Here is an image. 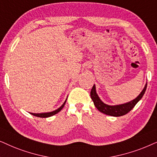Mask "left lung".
I'll use <instances>...</instances> for the list:
<instances>
[{
    "mask_svg": "<svg viewBox=\"0 0 157 157\" xmlns=\"http://www.w3.org/2000/svg\"><path fill=\"white\" fill-rule=\"evenodd\" d=\"M147 84H146L145 87L140 93V95L136 98V99L133 100L132 101L128 102V103L125 104H121V105H108L106 104L103 103V102L100 100V99L98 97L95 91V85H93V88H92L90 91V97L93 100L94 105L97 109L99 110L100 112L103 113L104 114L108 115V116L118 117L124 116L130 112L131 110L134 108V106L136 105V103L141 99L143 95L145 93L146 90H147Z\"/></svg>",
    "mask_w": 157,
    "mask_h": 157,
    "instance_id": "obj_1",
    "label": "left lung"
}]
</instances>
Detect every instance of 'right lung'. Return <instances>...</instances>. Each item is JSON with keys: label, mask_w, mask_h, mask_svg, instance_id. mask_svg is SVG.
Wrapping results in <instances>:
<instances>
[{"label": "right lung", "mask_w": 157, "mask_h": 157, "mask_svg": "<svg viewBox=\"0 0 157 157\" xmlns=\"http://www.w3.org/2000/svg\"><path fill=\"white\" fill-rule=\"evenodd\" d=\"M65 103H66V100L64 101V103H63V105H62L61 107L58 108L57 110H54V111L52 112H49V113H31V115H33V116H36V117H39V118H48V117H50V116H54V115L57 114L59 113L60 110H61L62 108H64V105H65Z\"/></svg>", "instance_id": "1"}]
</instances>
